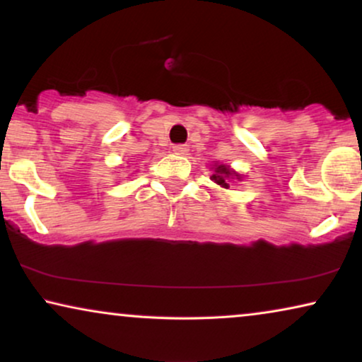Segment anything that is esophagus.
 <instances>
[{"instance_id":"34e87169","label":"esophagus","mask_w":362,"mask_h":362,"mask_svg":"<svg viewBox=\"0 0 362 362\" xmlns=\"http://www.w3.org/2000/svg\"><path fill=\"white\" fill-rule=\"evenodd\" d=\"M173 151H175L176 155H187V151H189V146H187V145H175V146H173Z\"/></svg>"}]
</instances>
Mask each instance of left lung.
Segmentation results:
<instances>
[{"label": "left lung", "mask_w": 362, "mask_h": 362, "mask_svg": "<svg viewBox=\"0 0 362 362\" xmlns=\"http://www.w3.org/2000/svg\"><path fill=\"white\" fill-rule=\"evenodd\" d=\"M212 171V176L211 180L216 182V185H219L221 187H226V189H229L230 187V182H235V181H242V175H239L235 170H232L229 165H222V163H214L211 168Z\"/></svg>", "instance_id": "1"}]
</instances>
